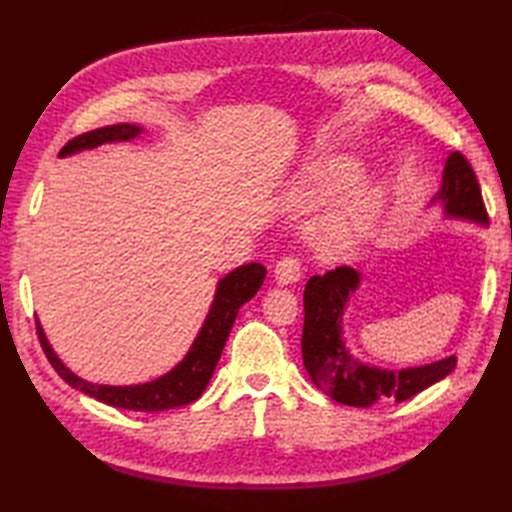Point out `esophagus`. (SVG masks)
Masks as SVG:
<instances>
[{
  "instance_id": "esophagus-1",
  "label": "esophagus",
  "mask_w": 512,
  "mask_h": 512,
  "mask_svg": "<svg viewBox=\"0 0 512 512\" xmlns=\"http://www.w3.org/2000/svg\"><path fill=\"white\" fill-rule=\"evenodd\" d=\"M301 277V262L297 257H284L279 259L277 266H275V279L277 284L281 286H288V284H295Z\"/></svg>"
}]
</instances>
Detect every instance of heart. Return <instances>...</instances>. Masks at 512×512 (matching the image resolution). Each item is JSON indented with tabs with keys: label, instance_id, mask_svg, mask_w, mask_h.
Here are the masks:
<instances>
[{
	"label": "heart",
	"instance_id": "obj_1",
	"mask_svg": "<svg viewBox=\"0 0 512 512\" xmlns=\"http://www.w3.org/2000/svg\"><path fill=\"white\" fill-rule=\"evenodd\" d=\"M363 167L347 156H319L301 169L286 195L290 209H312L344 193L332 209L312 226V242L323 255H343L352 250L374 226L383 206V191L374 184H354Z\"/></svg>",
	"mask_w": 512,
	"mask_h": 512
}]
</instances>
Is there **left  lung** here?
<instances>
[{"instance_id":"left-lung-1","label":"left lung","mask_w":512,"mask_h":512,"mask_svg":"<svg viewBox=\"0 0 512 512\" xmlns=\"http://www.w3.org/2000/svg\"><path fill=\"white\" fill-rule=\"evenodd\" d=\"M438 200L447 217L477 224L488 220L480 182L471 162L460 151H453L447 158L442 189L433 202ZM358 284L361 275L354 268L339 266L325 275L310 277L303 290V365L323 394L350 407H372L374 402L389 400L402 402L453 372L455 356L407 369H380L354 358L343 341V312Z\"/></svg>"}]
</instances>
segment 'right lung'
<instances>
[{"mask_svg":"<svg viewBox=\"0 0 512 512\" xmlns=\"http://www.w3.org/2000/svg\"><path fill=\"white\" fill-rule=\"evenodd\" d=\"M140 132H143V129L129 123L92 129L88 134L72 138L70 143L61 149L59 156L63 158L83 149H92L105 143H116V140H132ZM264 279H266V268L255 262L239 266L233 270V273L222 277L220 284H217L211 310L206 314L202 330L198 332V339L193 341L187 356H184L169 374L151 380V383L129 385V387L88 383V380L72 374L70 369L59 361L37 321L39 343L43 347V352H46L50 365L57 369V374L65 380V383L72 385L74 389H81L83 394H88L99 402H105V405L129 409V411H165L173 407H182V405H189V402H195L202 396V391L206 389V385H209V380L215 372L217 361H220L224 343L228 339V334H231L239 308L257 295V290L262 288Z\"/></svg>","mask_w":512,"mask_h":512,"instance_id":"1","label":"right lung"}]
</instances>
